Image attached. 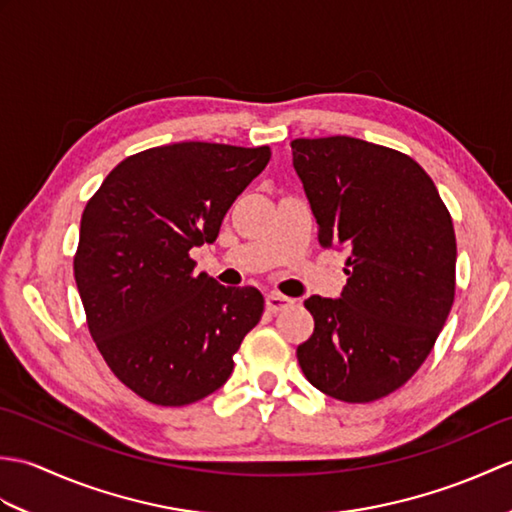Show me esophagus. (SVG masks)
<instances>
[{
  "label": "esophagus",
  "instance_id": "1",
  "mask_svg": "<svg viewBox=\"0 0 512 512\" xmlns=\"http://www.w3.org/2000/svg\"><path fill=\"white\" fill-rule=\"evenodd\" d=\"M292 299H288V297H284V295H277V292H273V295H268L266 297V308L270 310V312H279V310H286V308H290L292 306Z\"/></svg>",
  "mask_w": 512,
  "mask_h": 512
}]
</instances>
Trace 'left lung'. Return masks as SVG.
<instances>
[{
  "label": "left lung",
  "mask_w": 512,
  "mask_h": 512,
  "mask_svg": "<svg viewBox=\"0 0 512 512\" xmlns=\"http://www.w3.org/2000/svg\"><path fill=\"white\" fill-rule=\"evenodd\" d=\"M292 165L325 248H345L339 299L312 295L314 332L297 347L323 394L372 402L418 372L455 297V231L416 160L352 136L297 138Z\"/></svg>",
  "instance_id": "obj_1"
}]
</instances>
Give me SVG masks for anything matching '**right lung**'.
<instances>
[{
	"label": "right lung",
	"mask_w": 512,
	"mask_h": 512,
	"mask_svg": "<svg viewBox=\"0 0 512 512\" xmlns=\"http://www.w3.org/2000/svg\"><path fill=\"white\" fill-rule=\"evenodd\" d=\"M270 160V147L173 143L116 165L81 215L76 288L92 339L123 385L154 405L213 394L262 319L253 286L195 273L226 211Z\"/></svg>",
	"instance_id": "right-lung-1"
}]
</instances>
